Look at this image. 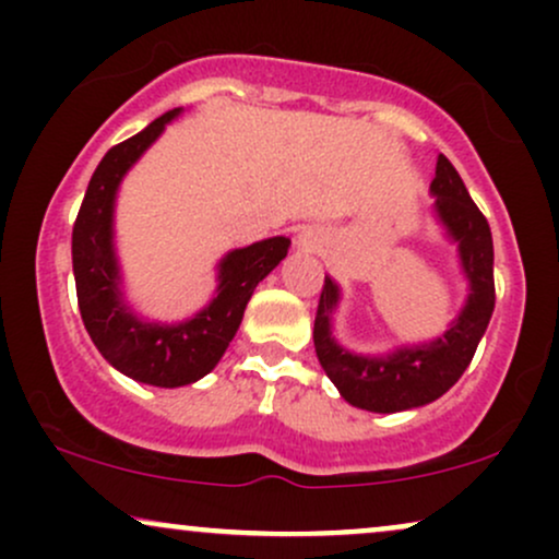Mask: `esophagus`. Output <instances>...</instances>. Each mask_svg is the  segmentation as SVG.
<instances>
[{
  "instance_id": "1",
  "label": "esophagus",
  "mask_w": 559,
  "mask_h": 559,
  "mask_svg": "<svg viewBox=\"0 0 559 559\" xmlns=\"http://www.w3.org/2000/svg\"><path fill=\"white\" fill-rule=\"evenodd\" d=\"M297 243H299V247H301V249H316V247H318V241H316V239H312V236H310V234H301V236H299V239H297Z\"/></svg>"
}]
</instances>
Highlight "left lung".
Returning <instances> with one entry per match:
<instances>
[{
  "label": "left lung",
  "mask_w": 559,
  "mask_h": 559,
  "mask_svg": "<svg viewBox=\"0 0 559 559\" xmlns=\"http://www.w3.org/2000/svg\"><path fill=\"white\" fill-rule=\"evenodd\" d=\"M433 217L444 236L457 243L460 271L467 281V299L449 329L431 342L404 344L386 355H360L333 336V312L342 288L325 275L316 316V352L325 376L352 407L368 413H402L439 400L471 365L493 312V243L491 228L480 215L463 178L444 155L436 159L431 181Z\"/></svg>",
  "instance_id": "8db88e82"
}]
</instances>
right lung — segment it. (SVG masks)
I'll return each mask as SVG.
<instances>
[{
  "label": "right lung",
  "instance_id": "obj_1",
  "mask_svg": "<svg viewBox=\"0 0 559 559\" xmlns=\"http://www.w3.org/2000/svg\"><path fill=\"white\" fill-rule=\"evenodd\" d=\"M178 115L181 107L159 115L102 157L73 226L75 292L88 336L115 370L159 389L189 386L221 362L254 286L286 258L292 243L286 236H273L228 252L217 262L215 297L194 318L159 323L133 312L115 254V199L126 173Z\"/></svg>",
  "mask_w": 559,
  "mask_h": 559
}]
</instances>
